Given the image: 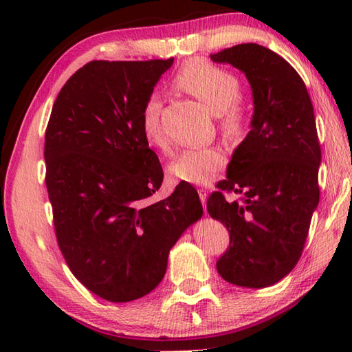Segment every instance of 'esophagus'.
I'll return each mask as SVG.
<instances>
[{
	"instance_id": "esophagus-1",
	"label": "esophagus",
	"mask_w": 352,
	"mask_h": 352,
	"mask_svg": "<svg viewBox=\"0 0 352 352\" xmlns=\"http://www.w3.org/2000/svg\"><path fill=\"white\" fill-rule=\"evenodd\" d=\"M199 195L201 200V205L206 206V199H208V190L206 189H199Z\"/></svg>"
}]
</instances>
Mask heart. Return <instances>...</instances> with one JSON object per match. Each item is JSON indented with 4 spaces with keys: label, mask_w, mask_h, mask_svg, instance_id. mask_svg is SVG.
Returning a JSON list of instances; mask_svg holds the SVG:
<instances>
[{
    "label": "heart",
    "mask_w": 352,
    "mask_h": 352,
    "mask_svg": "<svg viewBox=\"0 0 352 352\" xmlns=\"http://www.w3.org/2000/svg\"><path fill=\"white\" fill-rule=\"evenodd\" d=\"M174 85L204 102L214 115H219L220 126L230 138H241L248 129V116L241 109L242 85L237 77L204 58H190L174 76ZM162 100L157 94L146 99L141 111V129L146 140L160 148H168L163 132ZM226 163L225 153L219 147L188 148L169 164V174L178 182L208 184Z\"/></svg>",
    "instance_id": "obj_1"
}]
</instances>
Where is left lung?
<instances>
[{
  "label": "left lung",
  "instance_id": "8db88e82",
  "mask_svg": "<svg viewBox=\"0 0 352 352\" xmlns=\"http://www.w3.org/2000/svg\"><path fill=\"white\" fill-rule=\"evenodd\" d=\"M211 60L245 74L253 96L250 132L217 184L242 194V201H226L217 190L206 204L230 233L217 272L239 287H269L294 270L318 206L321 151L314 107L300 74L264 46L236 45Z\"/></svg>",
  "mask_w": 352,
  "mask_h": 352
}]
</instances>
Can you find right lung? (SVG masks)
<instances>
[{
  "mask_svg": "<svg viewBox=\"0 0 352 352\" xmlns=\"http://www.w3.org/2000/svg\"><path fill=\"white\" fill-rule=\"evenodd\" d=\"M172 63H87L63 85L47 122L46 188L58 247L73 275L111 302L151 294L170 248L204 216L189 183L147 204L163 169L142 133L141 111Z\"/></svg>",
  "mask_w": 352,
  "mask_h": 352,
  "instance_id": "add662e5",
  "label": "right lung"
}]
</instances>
